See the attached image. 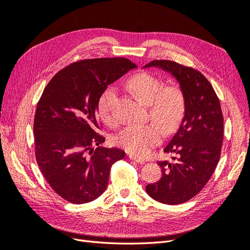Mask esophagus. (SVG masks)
I'll return each instance as SVG.
<instances>
[{
	"instance_id": "34e87169",
	"label": "esophagus",
	"mask_w": 250,
	"mask_h": 250,
	"mask_svg": "<svg viewBox=\"0 0 250 250\" xmlns=\"http://www.w3.org/2000/svg\"><path fill=\"white\" fill-rule=\"evenodd\" d=\"M129 158L131 161H133V162H135V163H138V164H140V165H143V164H145V161H143V160H140V158H138V157H135L134 155H129Z\"/></svg>"
}]
</instances>
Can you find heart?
Listing matches in <instances>:
<instances>
[{
    "instance_id": "heart-1",
    "label": "heart",
    "mask_w": 250,
    "mask_h": 250,
    "mask_svg": "<svg viewBox=\"0 0 250 250\" xmlns=\"http://www.w3.org/2000/svg\"><path fill=\"white\" fill-rule=\"evenodd\" d=\"M128 87L139 99L149 105V116L155 123L130 124L119 132L115 143L135 156H146L165 134L177 129L185 115V95L177 85L164 86L161 79L149 73L134 75L128 81ZM117 92L109 86L102 94L98 110L104 123L115 126L118 123L116 113Z\"/></svg>"
}]
</instances>
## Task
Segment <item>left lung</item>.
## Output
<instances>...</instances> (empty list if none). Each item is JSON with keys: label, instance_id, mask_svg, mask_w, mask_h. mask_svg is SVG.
<instances>
[{"label": "left lung", "instance_id": "1", "mask_svg": "<svg viewBox=\"0 0 250 250\" xmlns=\"http://www.w3.org/2000/svg\"><path fill=\"white\" fill-rule=\"evenodd\" d=\"M151 66L175 77L185 95V116L164 149L176 157L173 163L158 162L163 175L146 187L151 198L173 206L197 195L214 173L222 148L223 115L213 86L200 72L171 60H152L144 67Z\"/></svg>", "mask_w": 250, "mask_h": 250}]
</instances>
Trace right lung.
<instances>
[{
    "mask_svg": "<svg viewBox=\"0 0 250 250\" xmlns=\"http://www.w3.org/2000/svg\"><path fill=\"white\" fill-rule=\"evenodd\" d=\"M138 67L124 57L79 60L44 87L34 118L35 157L50 187L66 201L82 204L103 194L118 148L99 147L98 104L107 85ZM97 148H96L95 147Z\"/></svg>",
    "mask_w": 250,
    "mask_h": 250,
    "instance_id": "right-lung-1",
    "label": "right lung"
}]
</instances>
